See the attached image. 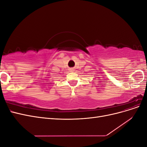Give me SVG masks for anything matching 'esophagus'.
Here are the masks:
<instances>
[{"label":"esophagus","mask_w":147,"mask_h":147,"mask_svg":"<svg viewBox=\"0 0 147 147\" xmlns=\"http://www.w3.org/2000/svg\"><path fill=\"white\" fill-rule=\"evenodd\" d=\"M70 71L71 72H74V69H73V68H71L70 69Z\"/></svg>","instance_id":"obj_1"}]
</instances>
